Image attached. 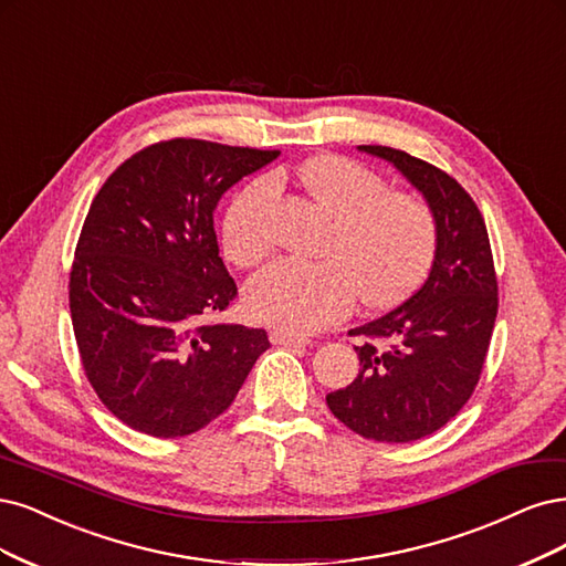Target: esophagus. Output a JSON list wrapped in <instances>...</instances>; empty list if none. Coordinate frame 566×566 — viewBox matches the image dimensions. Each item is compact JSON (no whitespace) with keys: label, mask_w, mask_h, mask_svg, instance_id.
<instances>
[{"label":"esophagus","mask_w":566,"mask_h":566,"mask_svg":"<svg viewBox=\"0 0 566 566\" xmlns=\"http://www.w3.org/2000/svg\"><path fill=\"white\" fill-rule=\"evenodd\" d=\"M271 344H279V346H292V344H308V337L304 335H295V333H287V329H271L269 333Z\"/></svg>","instance_id":"34e87169"}]
</instances>
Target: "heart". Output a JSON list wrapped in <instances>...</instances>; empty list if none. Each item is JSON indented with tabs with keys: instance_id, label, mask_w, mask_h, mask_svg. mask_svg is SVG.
Segmentation results:
<instances>
[{
	"instance_id": "b5f03b06",
	"label": "heart",
	"mask_w": 566,
	"mask_h": 566,
	"mask_svg": "<svg viewBox=\"0 0 566 566\" xmlns=\"http://www.w3.org/2000/svg\"><path fill=\"white\" fill-rule=\"evenodd\" d=\"M304 187L335 229L323 262L276 260L245 285V306L262 323L290 333H314L365 306H394L426 276L438 227L417 197L346 157H321L300 168ZM281 197L276 172L260 175L231 199L222 220V248L237 264H255L274 245L269 216Z\"/></svg>"
}]
</instances>
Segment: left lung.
Returning a JSON list of instances; mask_svg holds the SVG:
<instances>
[{
	"label": "left lung",
	"instance_id": "8db88e82",
	"mask_svg": "<svg viewBox=\"0 0 566 566\" xmlns=\"http://www.w3.org/2000/svg\"><path fill=\"white\" fill-rule=\"evenodd\" d=\"M394 164L431 208L438 243L426 283L388 314L350 335L360 373L327 394L350 431L377 442H412L459 415L480 381L499 308L490 237L471 193L444 170L407 151L360 145Z\"/></svg>",
	"mask_w": 566,
	"mask_h": 566
}]
</instances>
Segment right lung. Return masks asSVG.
I'll return each instance as SVG.
<instances>
[{
	"label": "right lung",
	"mask_w": 566,
	"mask_h": 566,
	"mask_svg": "<svg viewBox=\"0 0 566 566\" xmlns=\"http://www.w3.org/2000/svg\"><path fill=\"white\" fill-rule=\"evenodd\" d=\"M276 149L175 138L95 193L74 250L70 314L84 373L109 412L154 438L218 419L269 348L260 327L206 323L237 297L212 212Z\"/></svg>",
	"instance_id": "right-lung-1"
}]
</instances>
